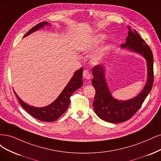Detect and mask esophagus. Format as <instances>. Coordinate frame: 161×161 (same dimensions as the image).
<instances>
[{"mask_svg": "<svg viewBox=\"0 0 161 161\" xmlns=\"http://www.w3.org/2000/svg\"><path fill=\"white\" fill-rule=\"evenodd\" d=\"M83 77H84V78L86 80H90V74L89 73V71L87 70L84 71V72H83Z\"/></svg>", "mask_w": 161, "mask_h": 161, "instance_id": "esophagus-1", "label": "esophagus"}]
</instances>
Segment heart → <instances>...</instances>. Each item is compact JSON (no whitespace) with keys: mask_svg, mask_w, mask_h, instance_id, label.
Here are the masks:
<instances>
[{"mask_svg":"<svg viewBox=\"0 0 161 161\" xmlns=\"http://www.w3.org/2000/svg\"><path fill=\"white\" fill-rule=\"evenodd\" d=\"M106 39V36L103 34H96L92 35V37L87 38L81 41L78 45L77 49L81 52L85 54H88L92 52L97 47L102 43ZM107 51V47H103L100 50L97 51V52L92 57L91 63L94 65L100 64L103 55H105Z\"/></svg>","mask_w":161,"mask_h":161,"instance_id":"1","label":"heart"}]
</instances>
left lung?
I'll list each match as a JSON object with an SVG mask.
<instances>
[{
  "mask_svg": "<svg viewBox=\"0 0 161 161\" xmlns=\"http://www.w3.org/2000/svg\"><path fill=\"white\" fill-rule=\"evenodd\" d=\"M128 33L126 43L121 48L138 53L146 59L147 80L142 90L139 94L127 100H118L114 97L109 90L106 80V67L103 65L95 66L92 69L94 78L92 84L96 90L93 107L97 116L102 120L110 123H120L132 118L141 107L144 100L152 89L153 84V55L135 29L128 26Z\"/></svg>",
  "mask_w": 161,
  "mask_h": 161,
  "instance_id": "obj_1",
  "label": "left lung"
}]
</instances>
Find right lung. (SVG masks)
Here are the masks:
<instances>
[{
    "label": "right lung",
    "mask_w": 161,
    "mask_h": 161,
    "mask_svg": "<svg viewBox=\"0 0 161 161\" xmlns=\"http://www.w3.org/2000/svg\"><path fill=\"white\" fill-rule=\"evenodd\" d=\"M51 24L48 22H41L35 27L31 29L23 37L31 34L32 33L37 31L40 29L43 28L45 26H50ZM83 69L82 67L77 70L73 77H71L68 84L65 87L63 91L61 92L57 99L49 105L45 107H35L30 106L27 103L23 102L17 96L14 91L15 95L17 97L20 104L27 111L29 114L34 118L38 119L39 120L43 122H53L58 119L67 110L70 103V97L73 93L78 90L83 85L82 81Z\"/></svg>",
    "instance_id": "obj_1"
}]
</instances>
